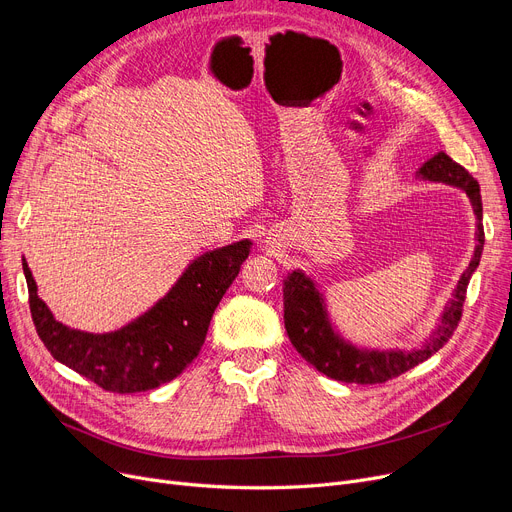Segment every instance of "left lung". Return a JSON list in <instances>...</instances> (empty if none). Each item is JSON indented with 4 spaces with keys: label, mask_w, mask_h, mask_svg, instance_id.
Segmentation results:
<instances>
[{
    "label": "left lung",
    "mask_w": 512,
    "mask_h": 512,
    "mask_svg": "<svg viewBox=\"0 0 512 512\" xmlns=\"http://www.w3.org/2000/svg\"><path fill=\"white\" fill-rule=\"evenodd\" d=\"M417 176L432 182L456 186L467 193L477 218V247L473 259L465 274L461 276L459 284H456L454 297L444 309L436 332L429 336V340H425L423 346L413 348V351H367V348H357L355 344L346 342L340 334H336L334 326L330 324L324 294L319 292L315 282L301 270L290 272L288 278L284 280L286 334L292 346L301 353V357L319 373L328 375L332 380L346 384H384L438 353L450 340L456 326H459L467 286L475 267L479 265L483 251V207L479 184L463 166L452 161L444 151L425 161Z\"/></svg>",
    "instance_id": "obj_1"
}]
</instances>
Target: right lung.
Here are the masks:
<instances>
[{
	"instance_id": "obj_1",
	"label": "right lung",
	"mask_w": 512,
	"mask_h": 512,
	"mask_svg": "<svg viewBox=\"0 0 512 512\" xmlns=\"http://www.w3.org/2000/svg\"><path fill=\"white\" fill-rule=\"evenodd\" d=\"M249 251L251 240H238L203 253L186 267L164 299L128 326L107 334L60 324L39 299L29 263L22 259L33 324L53 359L99 388L118 394L153 390L174 380L199 355L213 311Z\"/></svg>"
}]
</instances>
